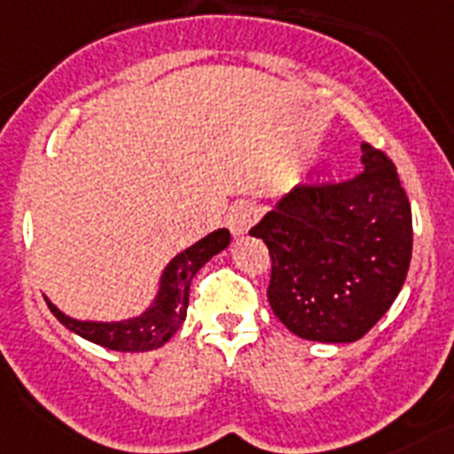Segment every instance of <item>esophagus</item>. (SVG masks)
Segmentation results:
<instances>
[{
  "mask_svg": "<svg viewBox=\"0 0 454 454\" xmlns=\"http://www.w3.org/2000/svg\"><path fill=\"white\" fill-rule=\"evenodd\" d=\"M259 216H261V209L256 207L254 202L242 200L231 207V215H228V228H231V233H233L235 238H239V235L249 233V228L259 221Z\"/></svg>",
  "mask_w": 454,
  "mask_h": 454,
  "instance_id": "obj_1",
  "label": "esophagus"
}]
</instances>
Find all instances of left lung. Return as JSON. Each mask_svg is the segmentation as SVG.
<instances>
[{"label":"left lung","instance_id":"8db88e82","mask_svg":"<svg viewBox=\"0 0 454 454\" xmlns=\"http://www.w3.org/2000/svg\"><path fill=\"white\" fill-rule=\"evenodd\" d=\"M361 165L348 182L298 184L249 231L270 252L272 312L305 340H359L406 282L408 195L380 149L361 144Z\"/></svg>","mask_w":454,"mask_h":454}]
</instances>
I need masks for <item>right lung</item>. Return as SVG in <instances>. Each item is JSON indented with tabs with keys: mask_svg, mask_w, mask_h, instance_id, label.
<instances>
[{
	"mask_svg": "<svg viewBox=\"0 0 454 454\" xmlns=\"http://www.w3.org/2000/svg\"><path fill=\"white\" fill-rule=\"evenodd\" d=\"M228 242H231V233L226 228H219L215 233H209L207 238L198 239L189 249H184L182 254H176L160 275V285H158L153 303L139 317H130L123 322H81V319L65 315L60 308H55L46 298L48 310L58 317L62 326H67L81 338H86L95 345H102L106 349L149 352V349L163 348L186 319L191 279L212 256L223 252Z\"/></svg>",
	"mask_w": 454,
	"mask_h": 454,
	"instance_id": "obj_1",
	"label": "right lung"
}]
</instances>
